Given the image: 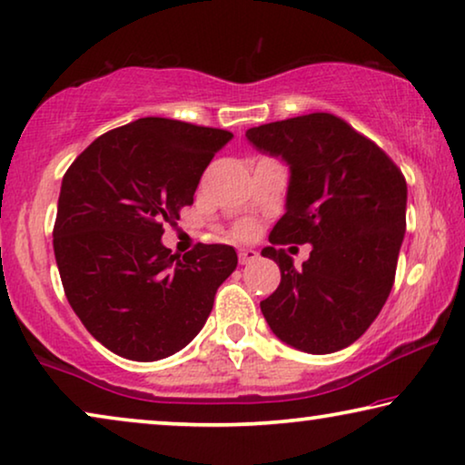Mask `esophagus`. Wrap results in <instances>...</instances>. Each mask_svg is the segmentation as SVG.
I'll use <instances>...</instances> for the list:
<instances>
[{
	"instance_id": "34e87169",
	"label": "esophagus",
	"mask_w": 465,
	"mask_h": 465,
	"mask_svg": "<svg viewBox=\"0 0 465 465\" xmlns=\"http://www.w3.org/2000/svg\"><path fill=\"white\" fill-rule=\"evenodd\" d=\"M256 258H258V252H253V250H241L239 252V262L241 264H250Z\"/></svg>"
}]
</instances>
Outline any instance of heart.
Masks as SVG:
<instances>
[{"mask_svg":"<svg viewBox=\"0 0 465 465\" xmlns=\"http://www.w3.org/2000/svg\"><path fill=\"white\" fill-rule=\"evenodd\" d=\"M247 231V228H239V231H237V234H243Z\"/></svg>","mask_w":465,"mask_h":465,"instance_id":"b5f03b06","label":"heart"}]
</instances>
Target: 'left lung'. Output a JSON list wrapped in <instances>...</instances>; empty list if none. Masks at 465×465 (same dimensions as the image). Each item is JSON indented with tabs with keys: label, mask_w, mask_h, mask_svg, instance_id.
<instances>
[{
	"label": "left lung",
	"mask_w": 465,
	"mask_h": 465,
	"mask_svg": "<svg viewBox=\"0 0 465 465\" xmlns=\"http://www.w3.org/2000/svg\"><path fill=\"white\" fill-rule=\"evenodd\" d=\"M247 142L290 167L285 213L262 256L282 283L260 302L272 334L307 353H334L366 332L390 296L406 231V180L377 143L334 114L253 126ZM288 242L314 245L296 270Z\"/></svg>",
	"instance_id": "1"
}]
</instances>
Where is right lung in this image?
Here are the masks:
<instances>
[{
  "mask_svg": "<svg viewBox=\"0 0 465 465\" xmlns=\"http://www.w3.org/2000/svg\"><path fill=\"white\" fill-rule=\"evenodd\" d=\"M231 139L139 118L94 139L63 175L53 231L63 290L88 332L120 358L154 361L186 347L237 269L231 245L199 243L180 258L161 241Z\"/></svg>",
  "mask_w": 465,
  "mask_h": 465,
  "instance_id": "obj_1",
  "label": "right lung"
}]
</instances>
